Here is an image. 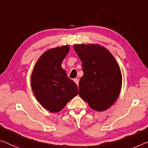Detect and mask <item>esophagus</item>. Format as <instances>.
<instances>
[{"mask_svg":"<svg viewBox=\"0 0 148 148\" xmlns=\"http://www.w3.org/2000/svg\"><path fill=\"white\" fill-rule=\"evenodd\" d=\"M74 81L75 83L77 85H79V80L78 79H74Z\"/></svg>","mask_w":148,"mask_h":148,"instance_id":"34e87169","label":"esophagus"}]
</instances>
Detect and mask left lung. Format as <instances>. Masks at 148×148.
<instances>
[{
  "mask_svg": "<svg viewBox=\"0 0 148 148\" xmlns=\"http://www.w3.org/2000/svg\"><path fill=\"white\" fill-rule=\"evenodd\" d=\"M83 76L79 83V96L93 110L103 111L115 103L122 87V73L115 58L97 44H75Z\"/></svg>",
  "mask_w": 148,
  "mask_h": 148,
  "instance_id": "left-lung-1",
  "label": "left lung"
}]
</instances>
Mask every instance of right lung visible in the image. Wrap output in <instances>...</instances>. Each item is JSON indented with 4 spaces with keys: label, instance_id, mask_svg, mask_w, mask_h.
Instances as JSON below:
<instances>
[{
    "label": "right lung",
    "instance_id": "1",
    "mask_svg": "<svg viewBox=\"0 0 148 148\" xmlns=\"http://www.w3.org/2000/svg\"><path fill=\"white\" fill-rule=\"evenodd\" d=\"M69 45L49 49L36 62L31 76L32 89L37 101L51 112H58L78 95L76 83L61 67Z\"/></svg>",
    "mask_w": 148,
    "mask_h": 148
}]
</instances>
